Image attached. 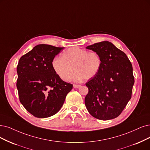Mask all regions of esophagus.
I'll use <instances>...</instances> for the list:
<instances>
[{"label": "esophagus", "mask_w": 150, "mask_h": 150, "mask_svg": "<svg viewBox=\"0 0 150 150\" xmlns=\"http://www.w3.org/2000/svg\"><path fill=\"white\" fill-rule=\"evenodd\" d=\"M80 86L81 85H74V88H80Z\"/></svg>", "instance_id": "1"}]
</instances>
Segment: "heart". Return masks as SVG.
Segmentation results:
<instances>
[{
	"label": "heart",
	"instance_id": "b5f03b06",
	"mask_svg": "<svg viewBox=\"0 0 150 150\" xmlns=\"http://www.w3.org/2000/svg\"><path fill=\"white\" fill-rule=\"evenodd\" d=\"M101 65V59L98 52L77 47L67 49L62 57H55L52 61L55 73L65 81L70 79L74 70L75 81L90 80L98 74Z\"/></svg>",
	"mask_w": 150,
	"mask_h": 150
}]
</instances>
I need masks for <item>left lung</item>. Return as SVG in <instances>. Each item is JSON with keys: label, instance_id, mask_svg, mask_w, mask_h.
Masks as SVG:
<instances>
[{"label": "left lung", "instance_id": "1", "mask_svg": "<svg viewBox=\"0 0 150 150\" xmlns=\"http://www.w3.org/2000/svg\"><path fill=\"white\" fill-rule=\"evenodd\" d=\"M98 52L102 65L98 74L86 83L88 111L99 120L116 118L131 99L134 84L132 65L126 54L109 41L86 47Z\"/></svg>", "mask_w": 150, "mask_h": 150}]
</instances>
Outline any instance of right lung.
Listing matches in <instances>:
<instances>
[{
  "label": "right lung",
  "instance_id": "add662e5",
  "mask_svg": "<svg viewBox=\"0 0 150 150\" xmlns=\"http://www.w3.org/2000/svg\"><path fill=\"white\" fill-rule=\"evenodd\" d=\"M63 48L39 44L19 60L16 87L20 101L36 117L56 114L73 88L60 78L52 65L53 59Z\"/></svg>",
  "mask_w": 150,
  "mask_h": 150
}]
</instances>
